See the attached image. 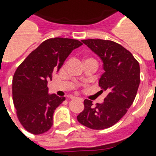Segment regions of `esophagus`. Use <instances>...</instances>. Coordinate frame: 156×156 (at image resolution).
<instances>
[{
	"mask_svg": "<svg viewBox=\"0 0 156 156\" xmlns=\"http://www.w3.org/2000/svg\"><path fill=\"white\" fill-rule=\"evenodd\" d=\"M70 98H71L72 100L78 99V100H80V101H83V99H82V98H79V97H73V96H71V97H70Z\"/></svg>",
	"mask_w": 156,
	"mask_h": 156,
	"instance_id": "esophagus-1",
	"label": "esophagus"
}]
</instances>
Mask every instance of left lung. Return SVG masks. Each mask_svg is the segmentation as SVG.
Here are the masks:
<instances>
[{
  "label": "left lung",
  "mask_w": 156,
  "mask_h": 156,
  "mask_svg": "<svg viewBox=\"0 0 156 156\" xmlns=\"http://www.w3.org/2000/svg\"><path fill=\"white\" fill-rule=\"evenodd\" d=\"M82 41L103 62L105 72L99 86L107 96L102 104L96 105L90 100H84V110L77 119L91 129L108 128L117 123L133 103L140 84V65L130 51L115 41L102 39Z\"/></svg>",
  "instance_id": "8db88e82"
}]
</instances>
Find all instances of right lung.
Returning a JSON list of instances; mask_svg holds the SVG:
<instances>
[{"instance_id":"obj_1","label":"right lung","mask_w":156,"mask_h":156,"mask_svg":"<svg viewBox=\"0 0 156 156\" xmlns=\"http://www.w3.org/2000/svg\"><path fill=\"white\" fill-rule=\"evenodd\" d=\"M82 45L75 39H47L15 71L12 83L13 102L20 123L31 133L42 134L51 128L53 114L65 97L48 94L47 83L72 51Z\"/></svg>"}]
</instances>
